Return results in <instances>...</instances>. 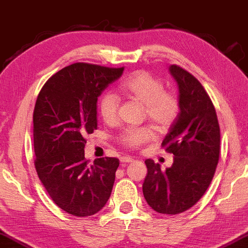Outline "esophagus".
<instances>
[{
	"label": "esophagus",
	"instance_id": "esophagus-1",
	"mask_svg": "<svg viewBox=\"0 0 248 248\" xmlns=\"http://www.w3.org/2000/svg\"><path fill=\"white\" fill-rule=\"evenodd\" d=\"M120 161H121L122 164H127V163L133 162V161H134V159H132V157H130V156H122L121 159H120Z\"/></svg>",
	"mask_w": 248,
	"mask_h": 248
}]
</instances>
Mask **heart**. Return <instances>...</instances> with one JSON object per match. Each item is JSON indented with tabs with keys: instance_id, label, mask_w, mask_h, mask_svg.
I'll use <instances>...</instances> for the list:
<instances>
[{
	"instance_id": "obj_1",
	"label": "heart",
	"mask_w": 248,
	"mask_h": 248,
	"mask_svg": "<svg viewBox=\"0 0 248 248\" xmlns=\"http://www.w3.org/2000/svg\"><path fill=\"white\" fill-rule=\"evenodd\" d=\"M121 91L128 98L143 105V116L156 130L164 131L177 121L180 113V100L173 92L164 89L163 81L148 71H139L122 82ZM118 99L107 93L99 100V115L105 123L116 122ZM153 139V131L149 126L126 128L117 136L121 146L138 150Z\"/></svg>"
}]
</instances>
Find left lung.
<instances>
[{"label": "left lung", "instance_id": "left-lung-1", "mask_svg": "<svg viewBox=\"0 0 248 248\" xmlns=\"http://www.w3.org/2000/svg\"><path fill=\"white\" fill-rule=\"evenodd\" d=\"M170 73L179 85L180 113L161 146L174 155L171 168L145 160L143 195L156 213L177 215L199 202L213 180L220 151L216 109L197 78L178 64Z\"/></svg>", "mask_w": 248, "mask_h": 248}]
</instances>
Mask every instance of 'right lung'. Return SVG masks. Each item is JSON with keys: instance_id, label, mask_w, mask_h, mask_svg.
I'll return each mask as SVG.
<instances>
[{"instance_id": "add662e5", "label": "right lung", "mask_w": 248, "mask_h": 248, "mask_svg": "<svg viewBox=\"0 0 248 248\" xmlns=\"http://www.w3.org/2000/svg\"><path fill=\"white\" fill-rule=\"evenodd\" d=\"M76 62L49 78L33 110L34 167L50 198L76 217L95 215L112 193L116 157L85 159L86 136L97 130V97L123 74Z\"/></svg>"}]
</instances>
